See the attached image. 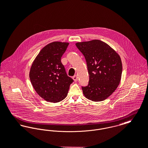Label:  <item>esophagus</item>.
Wrapping results in <instances>:
<instances>
[{
    "mask_svg": "<svg viewBox=\"0 0 148 148\" xmlns=\"http://www.w3.org/2000/svg\"><path fill=\"white\" fill-rule=\"evenodd\" d=\"M73 79H74V81L75 82H77V81H78V77H77V75H75L74 76H73Z\"/></svg>",
    "mask_w": 148,
    "mask_h": 148,
    "instance_id": "obj_1",
    "label": "esophagus"
}]
</instances>
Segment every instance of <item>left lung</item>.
Listing matches in <instances>:
<instances>
[{
	"label": "left lung",
	"mask_w": 148,
	"mask_h": 148,
	"mask_svg": "<svg viewBox=\"0 0 148 148\" xmlns=\"http://www.w3.org/2000/svg\"><path fill=\"white\" fill-rule=\"evenodd\" d=\"M75 45L85 58L89 74L88 85L82 86L84 95L94 101L105 100L115 91L120 82L123 68L119 55L99 40Z\"/></svg>",
	"instance_id": "1"
}]
</instances>
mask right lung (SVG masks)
I'll list each match as a JSON object with an SVG mask.
<instances>
[{"label": "right lung", "mask_w": 148, "mask_h": 148, "mask_svg": "<svg viewBox=\"0 0 148 148\" xmlns=\"http://www.w3.org/2000/svg\"><path fill=\"white\" fill-rule=\"evenodd\" d=\"M69 44L58 41L48 44L41 50L31 67L29 78L33 88L47 101L57 103L64 100L74 82L61 61Z\"/></svg>", "instance_id": "1"}]
</instances>
